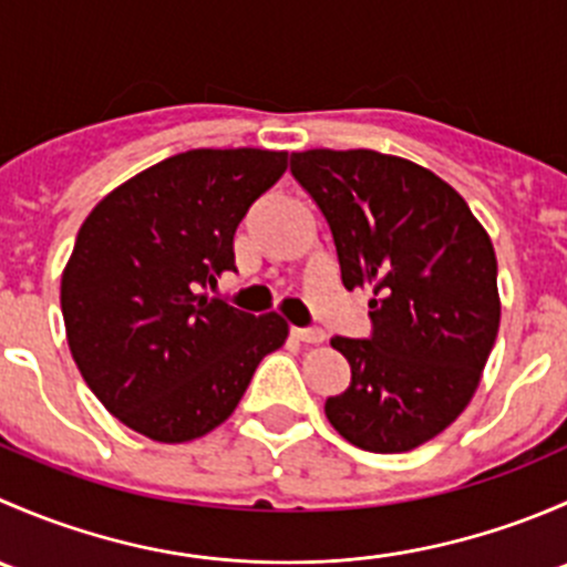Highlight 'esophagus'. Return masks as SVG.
Returning a JSON list of instances; mask_svg holds the SVG:
<instances>
[{"instance_id":"esophagus-1","label":"esophagus","mask_w":567,"mask_h":567,"mask_svg":"<svg viewBox=\"0 0 567 567\" xmlns=\"http://www.w3.org/2000/svg\"><path fill=\"white\" fill-rule=\"evenodd\" d=\"M293 337L301 342H323L326 334L320 329H299V326H296Z\"/></svg>"}]
</instances>
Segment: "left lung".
<instances>
[{
	"mask_svg": "<svg viewBox=\"0 0 567 567\" xmlns=\"http://www.w3.org/2000/svg\"><path fill=\"white\" fill-rule=\"evenodd\" d=\"M290 173L329 221L342 285L373 290V334L331 340L351 384L326 416L353 447L409 453L477 392L502 316L494 244L450 183L405 158L318 147Z\"/></svg>",
	"mask_w": 567,
	"mask_h": 567,
	"instance_id": "1",
	"label": "left lung"
}]
</instances>
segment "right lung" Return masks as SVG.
<instances>
[{
  "label": "right lung",
  "instance_id": "1",
  "mask_svg": "<svg viewBox=\"0 0 567 567\" xmlns=\"http://www.w3.org/2000/svg\"><path fill=\"white\" fill-rule=\"evenodd\" d=\"M285 169V151L199 147L125 181L84 219L60 288L68 346L131 431L162 444L205 436L288 340L277 312L199 293L236 271L233 236Z\"/></svg>",
  "mask_w": 567,
  "mask_h": 567
}]
</instances>
